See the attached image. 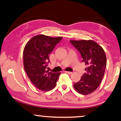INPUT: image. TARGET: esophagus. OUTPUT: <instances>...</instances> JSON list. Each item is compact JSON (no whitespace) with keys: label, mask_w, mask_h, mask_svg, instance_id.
<instances>
[{"label":"esophagus","mask_w":121,"mask_h":121,"mask_svg":"<svg viewBox=\"0 0 121 121\" xmlns=\"http://www.w3.org/2000/svg\"><path fill=\"white\" fill-rule=\"evenodd\" d=\"M65 73H67L68 74H72V72H69V71H65Z\"/></svg>","instance_id":"1"}]
</instances>
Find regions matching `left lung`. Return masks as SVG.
I'll list each match as a JSON object with an SVG mask.
<instances>
[{"label":"left lung","mask_w":121,"mask_h":121,"mask_svg":"<svg viewBox=\"0 0 121 121\" xmlns=\"http://www.w3.org/2000/svg\"><path fill=\"white\" fill-rule=\"evenodd\" d=\"M81 54L82 61L88 67L86 73L78 82L74 83V89L80 94L87 95L96 90L103 78L107 58L103 49L92 40H70Z\"/></svg>","instance_id":"left-lung-1"}]
</instances>
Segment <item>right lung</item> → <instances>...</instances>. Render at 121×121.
Instances as JSON below:
<instances>
[{
  "mask_svg": "<svg viewBox=\"0 0 121 121\" xmlns=\"http://www.w3.org/2000/svg\"><path fill=\"white\" fill-rule=\"evenodd\" d=\"M62 37L52 38L44 35L34 36L28 41L23 52V65L30 81L35 87L49 91L56 85L60 73H52L46 68L52 53Z\"/></svg>",
  "mask_w": 121,
  "mask_h": 121,
  "instance_id": "right-lung-1",
  "label": "right lung"
}]
</instances>
